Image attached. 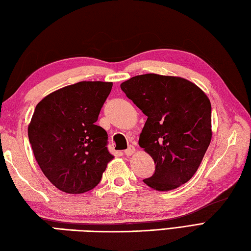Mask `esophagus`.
Here are the masks:
<instances>
[{
  "label": "esophagus",
  "mask_w": 251,
  "mask_h": 251,
  "mask_svg": "<svg viewBox=\"0 0 251 251\" xmlns=\"http://www.w3.org/2000/svg\"><path fill=\"white\" fill-rule=\"evenodd\" d=\"M134 152H135V148L133 147V146H130V147L127 148L125 151H124V153L126 154V156H131V154H133Z\"/></svg>",
  "instance_id": "esophagus-1"
}]
</instances>
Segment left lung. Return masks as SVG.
<instances>
[{
	"mask_svg": "<svg viewBox=\"0 0 251 251\" xmlns=\"http://www.w3.org/2000/svg\"><path fill=\"white\" fill-rule=\"evenodd\" d=\"M121 89L147 121L138 144L153 159L156 170L143 181L169 191L197 172L212 138L211 102L192 82L154 74L136 75Z\"/></svg>",
	"mask_w": 251,
	"mask_h": 251,
	"instance_id": "8db88e82",
	"label": "left lung"
}]
</instances>
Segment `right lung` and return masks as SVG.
<instances>
[{
    "label": "right lung",
    "mask_w": 251,
    "mask_h": 251,
    "mask_svg": "<svg viewBox=\"0 0 251 251\" xmlns=\"http://www.w3.org/2000/svg\"><path fill=\"white\" fill-rule=\"evenodd\" d=\"M112 82L82 81L54 91L35 108L28 138L47 179L66 193L94 189L107 163V133L95 125Z\"/></svg>",
    "instance_id": "obj_1"
}]
</instances>
